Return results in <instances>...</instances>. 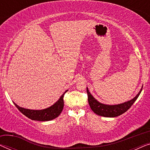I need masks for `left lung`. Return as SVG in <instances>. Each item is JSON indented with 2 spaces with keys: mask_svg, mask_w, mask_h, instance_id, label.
Segmentation results:
<instances>
[{
  "mask_svg": "<svg viewBox=\"0 0 150 150\" xmlns=\"http://www.w3.org/2000/svg\"><path fill=\"white\" fill-rule=\"evenodd\" d=\"M142 89L143 87L133 99L129 100L128 102H124L122 104H116V105H107V104L100 103L98 100H96L90 93L89 89L87 87L88 102H89L90 108L96 115L102 117H115L124 113L132 106L134 102L138 98L139 96L140 95Z\"/></svg>",
  "mask_w": 150,
  "mask_h": 150,
  "instance_id": "left-lung-1",
  "label": "left lung"
}]
</instances>
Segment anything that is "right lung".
<instances>
[{
  "label": "right lung",
  "mask_w": 150,
  "mask_h": 150,
  "mask_svg": "<svg viewBox=\"0 0 150 150\" xmlns=\"http://www.w3.org/2000/svg\"><path fill=\"white\" fill-rule=\"evenodd\" d=\"M67 91H65L61 98H59L58 101L54 103L52 106H50L49 108H45L43 110H30L26 109L22 107H20L16 103H14L15 106L17 107L18 110L24 115L28 118L32 120L40 121V122H46V121H50L54 120L57 117L61 112H62L63 106H64V102H63V97L65 93Z\"/></svg>",
  "instance_id": "1"
}]
</instances>
